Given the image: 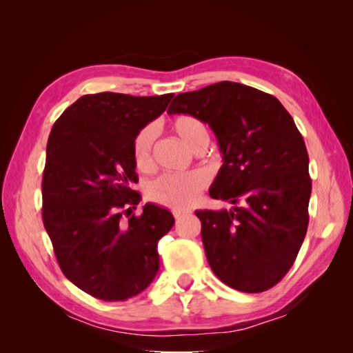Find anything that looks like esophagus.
<instances>
[{
  "label": "esophagus",
  "instance_id": "obj_1",
  "mask_svg": "<svg viewBox=\"0 0 353 353\" xmlns=\"http://www.w3.org/2000/svg\"><path fill=\"white\" fill-rule=\"evenodd\" d=\"M172 215H174L176 220H179V219H181V216L186 215V212L185 211H177V209H176V211H172Z\"/></svg>",
  "mask_w": 353,
  "mask_h": 353
}]
</instances>
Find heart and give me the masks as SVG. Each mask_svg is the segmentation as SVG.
Wrapping results in <instances>:
<instances>
[{
    "instance_id": "1",
    "label": "heart",
    "mask_w": 353,
    "mask_h": 353,
    "mask_svg": "<svg viewBox=\"0 0 353 353\" xmlns=\"http://www.w3.org/2000/svg\"><path fill=\"white\" fill-rule=\"evenodd\" d=\"M171 130L179 139L196 153L203 145H208L209 134L206 125L201 119L192 115H179L171 121ZM154 129L144 127L133 141V159L137 167L147 171L153 167V144H154ZM206 186V179L200 172H192L186 176L163 174L147 186V197L165 208L185 209L191 206L200 196Z\"/></svg>"
}]
</instances>
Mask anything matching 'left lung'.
Listing matches in <instances>:
<instances>
[{"instance_id": "left-lung-1", "label": "left lung", "mask_w": 353, "mask_h": 353, "mask_svg": "<svg viewBox=\"0 0 353 353\" xmlns=\"http://www.w3.org/2000/svg\"><path fill=\"white\" fill-rule=\"evenodd\" d=\"M168 114L209 124L223 154L209 196L234 208L196 211L212 272L243 292L274 287L310 221V157L294 119L276 97L235 81L179 94Z\"/></svg>"}]
</instances>
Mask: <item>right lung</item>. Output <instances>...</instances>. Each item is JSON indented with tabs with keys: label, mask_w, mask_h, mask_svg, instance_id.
Segmentation results:
<instances>
[{
	"label": "right lung",
	"mask_w": 353,
	"mask_h": 353,
	"mask_svg": "<svg viewBox=\"0 0 353 353\" xmlns=\"http://www.w3.org/2000/svg\"><path fill=\"white\" fill-rule=\"evenodd\" d=\"M172 97L83 95L51 129L42 176L43 226L63 274L95 299L127 301L159 270L157 243L174 216L153 203L132 215L141 200L130 188L138 182L133 141Z\"/></svg>",
	"instance_id": "add662e5"
}]
</instances>
